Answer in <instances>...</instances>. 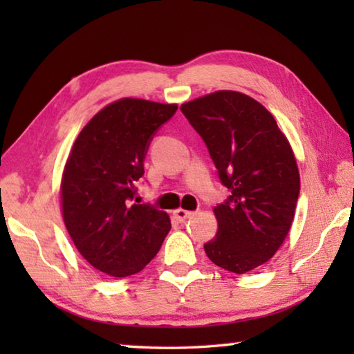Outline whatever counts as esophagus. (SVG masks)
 <instances>
[{
    "mask_svg": "<svg viewBox=\"0 0 354 354\" xmlns=\"http://www.w3.org/2000/svg\"><path fill=\"white\" fill-rule=\"evenodd\" d=\"M192 214H194V212L185 211V209H175V211H173V217H175L179 221V223H183V221H185V220L192 217Z\"/></svg>",
    "mask_w": 354,
    "mask_h": 354,
    "instance_id": "obj_1",
    "label": "esophagus"
}]
</instances>
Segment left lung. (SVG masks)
Wrapping results in <instances>:
<instances>
[{"mask_svg":"<svg viewBox=\"0 0 354 354\" xmlns=\"http://www.w3.org/2000/svg\"><path fill=\"white\" fill-rule=\"evenodd\" d=\"M231 190L214 207L217 234L205 243L215 266L242 274L270 261L289 234L299 194L292 147L261 103L234 91H217L184 103Z\"/></svg>","mask_w":354,"mask_h":354,"instance_id":"left-lung-1","label":"left lung"}]
</instances>
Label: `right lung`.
Segmentation results:
<instances>
[{
  "instance_id": "1",
  "label": "right lung",
  "mask_w": 354,
  "mask_h": 354,
  "mask_svg": "<svg viewBox=\"0 0 354 354\" xmlns=\"http://www.w3.org/2000/svg\"><path fill=\"white\" fill-rule=\"evenodd\" d=\"M176 109L117 100L95 113L71 147L61 181L64 223L84 259L109 277L143 270L169 234V214L133 198L149 140Z\"/></svg>"
}]
</instances>
